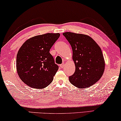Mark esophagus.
Wrapping results in <instances>:
<instances>
[{
  "label": "esophagus",
  "mask_w": 121,
  "mask_h": 121,
  "mask_svg": "<svg viewBox=\"0 0 121 121\" xmlns=\"http://www.w3.org/2000/svg\"><path fill=\"white\" fill-rule=\"evenodd\" d=\"M64 63H62V64L60 65V67L61 68H64Z\"/></svg>",
  "instance_id": "obj_1"
}]
</instances>
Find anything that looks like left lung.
Segmentation results:
<instances>
[{
	"label": "left lung",
	"mask_w": 121,
	"mask_h": 121,
	"mask_svg": "<svg viewBox=\"0 0 121 121\" xmlns=\"http://www.w3.org/2000/svg\"><path fill=\"white\" fill-rule=\"evenodd\" d=\"M72 47L76 70L69 77L70 82L78 88H87L99 80L104 74L105 62L102 52L88 35L65 32L63 34Z\"/></svg>",
	"instance_id": "obj_1"
}]
</instances>
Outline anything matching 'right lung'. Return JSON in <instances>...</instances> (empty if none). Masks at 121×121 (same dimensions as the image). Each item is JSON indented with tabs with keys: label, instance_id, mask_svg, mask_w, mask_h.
Here are the masks:
<instances>
[{
	"label": "right lung",
	"instance_id": "obj_1",
	"mask_svg": "<svg viewBox=\"0 0 121 121\" xmlns=\"http://www.w3.org/2000/svg\"><path fill=\"white\" fill-rule=\"evenodd\" d=\"M59 33L37 35L24 42L17 52L16 66L20 78L28 86L45 88L52 82L58 66L49 51Z\"/></svg>",
	"mask_w": 121,
	"mask_h": 121
}]
</instances>
